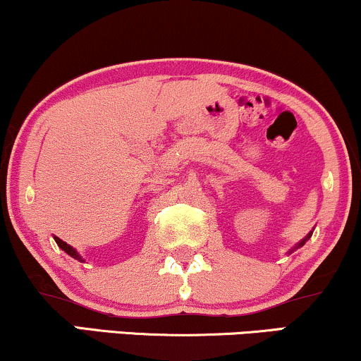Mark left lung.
I'll return each instance as SVG.
<instances>
[{
  "instance_id": "left-lung-1",
  "label": "left lung",
  "mask_w": 361,
  "mask_h": 361,
  "mask_svg": "<svg viewBox=\"0 0 361 361\" xmlns=\"http://www.w3.org/2000/svg\"><path fill=\"white\" fill-rule=\"evenodd\" d=\"M308 237H310V235H308ZM308 237H307V238H308ZM307 238H303V240H302L300 243H298V247H302V245H303V243H305V240H307Z\"/></svg>"
}]
</instances>
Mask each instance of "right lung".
<instances>
[{"instance_id": "add662e5", "label": "right lung", "mask_w": 361, "mask_h": 361, "mask_svg": "<svg viewBox=\"0 0 361 361\" xmlns=\"http://www.w3.org/2000/svg\"><path fill=\"white\" fill-rule=\"evenodd\" d=\"M54 240H56V243H58V245L61 247V249H63L64 252H66V254H68V255H71V257H74V259H78V260H81V262H82V259H81V257H79V255H78V252H76V250H74L71 245H68V243H66V242H63V240H61V238H58V237H54Z\"/></svg>"}]
</instances>
